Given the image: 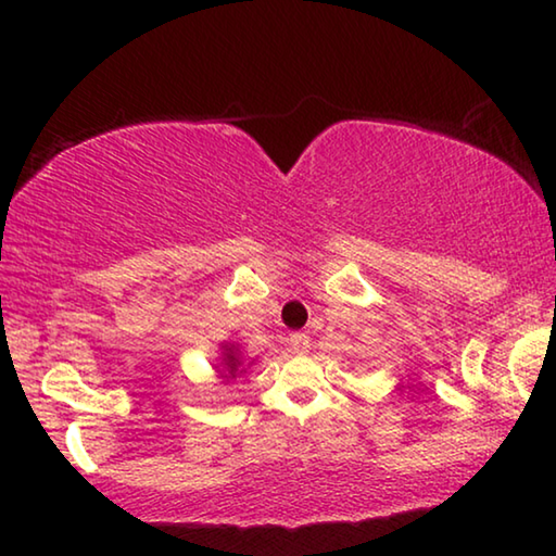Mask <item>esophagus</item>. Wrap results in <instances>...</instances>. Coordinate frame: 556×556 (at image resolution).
<instances>
[{"label":"esophagus","instance_id":"esophagus-1","mask_svg":"<svg viewBox=\"0 0 556 556\" xmlns=\"http://www.w3.org/2000/svg\"><path fill=\"white\" fill-rule=\"evenodd\" d=\"M289 348L294 353H308V348H312V338L306 333H291L289 336Z\"/></svg>","mask_w":556,"mask_h":556}]
</instances>
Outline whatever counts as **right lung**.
Wrapping results in <instances>:
<instances>
[{
  "label": "right lung",
  "instance_id": "1",
  "mask_svg": "<svg viewBox=\"0 0 556 556\" xmlns=\"http://www.w3.org/2000/svg\"><path fill=\"white\" fill-rule=\"evenodd\" d=\"M252 363H255V361H250V363L244 361L238 343L223 341L220 343V355H218V361H215L213 368H215V372H218V378L223 382H232V380L242 378Z\"/></svg>",
  "mask_w": 556,
  "mask_h": 556
}]
</instances>
